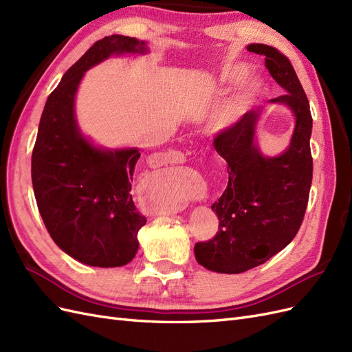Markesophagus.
Returning <instances> with one entry per match:
<instances>
[{
	"label": "esophagus",
	"mask_w": 352,
	"mask_h": 352,
	"mask_svg": "<svg viewBox=\"0 0 352 352\" xmlns=\"http://www.w3.org/2000/svg\"><path fill=\"white\" fill-rule=\"evenodd\" d=\"M153 166L160 167V166H167V164H180L185 162V155L179 151H166V153H158L153 155ZM192 198L199 199L201 197V189L194 186L192 189Z\"/></svg>",
	"instance_id": "1"
}]
</instances>
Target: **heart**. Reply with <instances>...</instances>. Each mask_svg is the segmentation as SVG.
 Here are the masks:
<instances>
[{"label":"heart","mask_w":352,"mask_h":352,"mask_svg":"<svg viewBox=\"0 0 352 352\" xmlns=\"http://www.w3.org/2000/svg\"><path fill=\"white\" fill-rule=\"evenodd\" d=\"M245 73H247V69H245L243 66H235L225 74V79L228 82H238L245 76ZM257 92H258L257 82L243 83V87L217 110V113L214 116V120H216L217 126L225 127V126L235 123L239 117L245 113V110L248 109V105L251 104L252 98L255 97V94Z\"/></svg>","instance_id":"b5f03b06"}]
</instances>
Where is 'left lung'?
<instances>
[{"instance_id":"left-lung-1","label":"left lung","mask_w":352,"mask_h":352,"mask_svg":"<svg viewBox=\"0 0 352 352\" xmlns=\"http://www.w3.org/2000/svg\"><path fill=\"white\" fill-rule=\"evenodd\" d=\"M265 67L286 91L270 102L289 105L296 117L292 141L279 157L265 158L254 144L258 113L248 111L221 129L212 145L228 162L229 182L211 206L219 217L214 238L197 242V261L211 272L242 273L282 251L301 228L310 197L313 119L307 95L289 58L270 45L251 44Z\"/></svg>"}]
</instances>
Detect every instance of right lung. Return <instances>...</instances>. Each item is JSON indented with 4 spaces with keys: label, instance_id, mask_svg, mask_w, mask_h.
Listing matches in <instances>:
<instances>
[{
    "label": "right lung",
    "instance_id": "right-lung-1",
    "mask_svg": "<svg viewBox=\"0 0 352 352\" xmlns=\"http://www.w3.org/2000/svg\"><path fill=\"white\" fill-rule=\"evenodd\" d=\"M144 41L105 36L85 52L50 94L32 151V185L44 225L70 257L94 267H120L136 255L146 223L136 211L132 176L141 153L104 151L80 135L74 95L85 72L122 52H145Z\"/></svg>",
    "mask_w": 352,
    "mask_h": 352
}]
</instances>
